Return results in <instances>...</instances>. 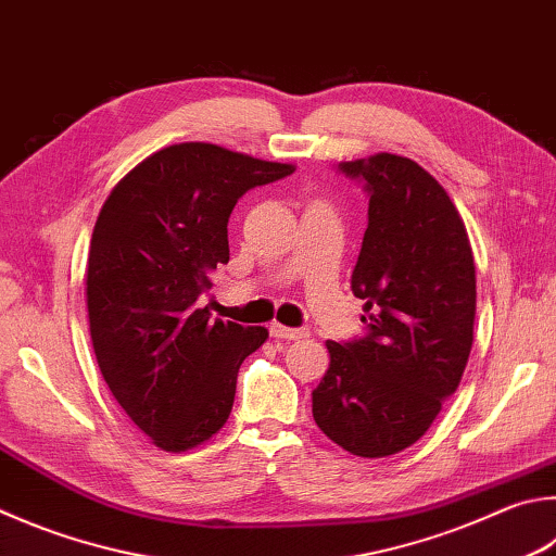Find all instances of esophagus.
I'll list each match as a JSON object with an SVG mask.
<instances>
[{
    "mask_svg": "<svg viewBox=\"0 0 556 556\" xmlns=\"http://www.w3.org/2000/svg\"><path fill=\"white\" fill-rule=\"evenodd\" d=\"M269 336L277 338V340H301V338H306V330L287 328V326H281V323H271Z\"/></svg>",
    "mask_w": 556,
    "mask_h": 556,
    "instance_id": "1",
    "label": "esophagus"
}]
</instances>
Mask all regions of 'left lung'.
<instances>
[{
	"mask_svg": "<svg viewBox=\"0 0 556 556\" xmlns=\"http://www.w3.org/2000/svg\"><path fill=\"white\" fill-rule=\"evenodd\" d=\"M369 199L352 294L367 332L328 340L313 420L357 457H389L426 435L459 387L473 340L477 271L447 191L408 157L340 163Z\"/></svg>",
	"mask_w": 556,
	"mask_h": 556,
	"instance_id": "obj_1",
	"label": "left lung"
}]
</instances>
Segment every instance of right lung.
<instances>
[{"instance_id": "right-lung-1", "label": "right lung", "mask_w": 556, "mask_h": 556, "mask_svg": "<svg viewBox=\"0 0 556 556\" xmlns=\"http://www.w3.org/2000/svg\"><path fill=\"white\" fill-rule=\"evenodd\" d=\"M211 143H179L143 160L99 211L87 262L94 355L128 418L167 452L226 426L243 359L267 328L211 318V271L228 262V218L245 191L285 179Z\"/></svg>"}]
</instances>
